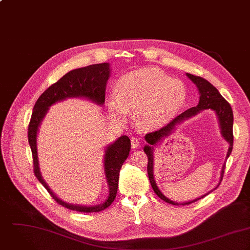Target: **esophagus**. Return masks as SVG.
I'll use <instances>...</instances> for the list:
<instances>
[{"label":"esophagus","mask_w":250,"mask_h":250,"mask_svg":"<svg viewBox=\"0 0 250 250\" xmlns=\"http://www.w3.org/2000/svg\"><path fill=\"white\" fill-rule=\"evenodd\" d=\"M139 146H140V140L136 137H132L131 138V147L133 149H135V148H138Z\"/></svg>","instance_id":"esophagus-1"}]
</instances>
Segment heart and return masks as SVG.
Returning a JSON list of instances; mask_svg holds the SVG:
<instances>
[{"mask_svg": "<svg viewBox=\"0 0 250 250\" xmlns=\"http://www.w3.org/2000/svg\"><path fill=\"white\" fill-rule=\"evenodd\" d=\"M187 87L157 68H144L120 78L117 94L109 100L112 114L125 118L135 111L136 123L146 128H158L169 123L184 107Z\"/></svg>", "mask_w": 250, "mask_h": 250, "instance_id": "1", "label": "heart"}]
</instances>
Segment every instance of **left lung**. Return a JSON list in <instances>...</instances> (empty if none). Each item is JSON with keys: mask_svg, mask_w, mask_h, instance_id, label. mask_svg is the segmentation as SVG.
<instances>
[{"mask_svg": "<svg viewBox=\"0 0 250 250\" xmlns=\"http://www.w3.org/2000/svg\"><path fill=\"white\" fill-rule=\"evenodd\" d=\"M186 74L196 85V87L198 89L200 95L199 103L197 104V106L192 107L190 109H188L187 111H185L182 114H180L178 117H176L173 121H171L167 125L163 126L162 128H160V129H158L156 131H153V132H150V133L146 134L145 135V140H146V142L148 144L144 147V151L147 154L148 160H149V162H148V176H149L150 185H151V188H152L153 191L155 192V194L160 199H162L163 201L169 203V204L176 205V206H179V205H183V206L189 205V204H191L193 202L198 201L201 198H204L206 195H208V193H210L212 191L209 192L208 194L200 197L196 200L184 202V203H178L167 199L159 190L154 180V176H153V150L154 149V147L156 146L158 143H160L165 138L169 136V134L173 132L176 125L180 124L183 121L196 115L200 111L204 109L210 108L214 110L219 120L222 135L226 139V141L229 144L228 155L221 172L220 182L218 186L213 190H214L215 188H218L219 184L222 181V177H223L224 169H225V164H226L227 158L230 156L232 150H233V141H234V136H233L234 117H233V111H232V108H231L230 104L222 98V96L220 95L218 90L213 85H211L208 81H207L206 79L199 77V76L192 75L190 73H186Z\"/></svg>", "mask_w": 250, "mask_h": 250, "instance_id": "1", "label": "left lung"}]
</instances>
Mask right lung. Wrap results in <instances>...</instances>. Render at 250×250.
Returning a JSON list of instances; mask_svg holds the SVG:
<instances>
[{"instance_id": "add662e5", "label": "right lung", "mask_w": 250, "mask_h": 250, "mask_svg": "<svg viewBox=\"0 0 250 250\" xmlns=\"http://www.w3.org/2000/svg\"><path fill=\"white\" fill-rule=\"evenodd\" d=\"M110 63L103 62L76 68L67 72L59 81L50 86L37 100L28 128V139L33 152L36 177L58 204L66 208L80 212H98L108 208L116 198L120 170L125 159L128 157L131 146L130 139L126 135H123L114 143L106 146L104 150L103 167L109 189L108 196L101 204L83 206L62 201L51 190L48 185L45 183L40 167L38 133L49 108L57 102L67 99H85L98 105H103L105 102V91L107 81L110 77Z\"/></svg>"}]
</instances>
